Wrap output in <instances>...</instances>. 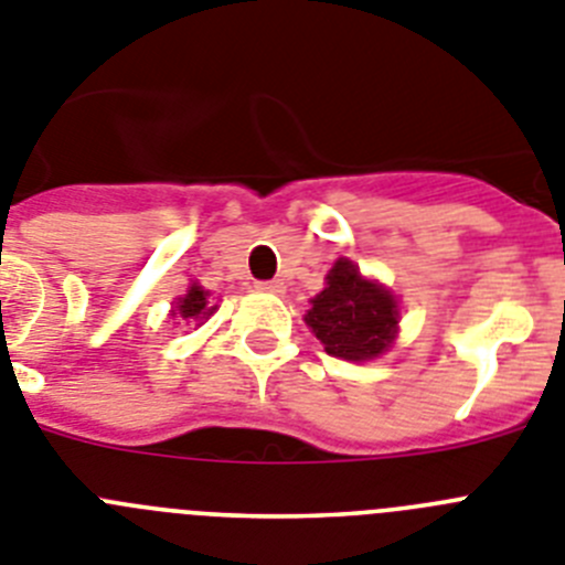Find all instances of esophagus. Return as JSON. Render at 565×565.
<instances>
[{
	"instance_id": "34e87169",
	"label": "esophagus",
	"mask_w": 565,
	"mask_h": 565,
	"mask_svg": "<svg viewBox=\"0 0 565 565\" xmlns=\"http://www.w3.org/2000/svg\"><path fill=\"white\" fill-rule=\"evenodd\" d=\"M258 289H262V292H273V296H281L284 281H281V278H273V281H262V284H258Z\"/></svg>"
}]
</instances>
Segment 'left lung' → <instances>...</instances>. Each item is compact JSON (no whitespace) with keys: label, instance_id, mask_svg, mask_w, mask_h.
<instances>
[{"label":"left lung","instance_id":"left-lung-1","mask_svg":"<svg viewBox=\"0 0 565 565\" xmlns=\"http://www.w3.org/2000/svg\"><path fill=\"white\" fill-rule=\"evenodd\" d=\"M310 303L303 321L332 358L372 361L398 335V298L384 284L361 276L350 258L332 264L327 287Z\"/></svg>","mask_w":565,"mask_h":565}]
</instances>
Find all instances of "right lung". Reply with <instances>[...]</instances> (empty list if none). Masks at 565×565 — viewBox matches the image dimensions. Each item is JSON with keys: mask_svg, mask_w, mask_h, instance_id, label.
<instances>
[{"mask_svg": "<svg viewBox=\"0 0 565 565\" xmlns=\"http://www.w3.org/2000/svg\"><path fill=\"white\" fill-rule=\"evenodd\" d=\"M207 289L199 287V284H190L188 296L179 298L175 301V310H173V318H184V321H204V318H210L215 312V303L207 301Z\"/></svg>", "mask_w": 565, "mask_h": 565, "instance_id": "add662e5", "label": "right lung"}]
</instances>
